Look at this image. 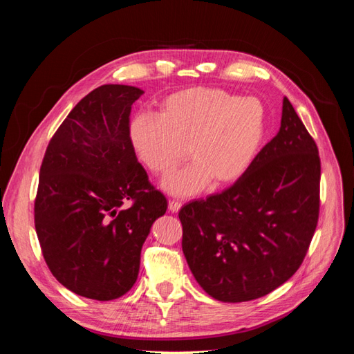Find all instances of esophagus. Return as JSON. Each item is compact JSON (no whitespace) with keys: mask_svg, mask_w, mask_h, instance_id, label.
Listing matches in <instances>:
<instances>
[{"mask_svg":"<svg viewBox=\"0 0 354 354\" xmlns=\"http://www.w3.org/2000/svg\"><path fill=\"white\" fill-rule=\"evenodd\" d=\"M180 208H181V202H178V201H169L168 202V211L169 212L176 214V212L180 211Z\"/></svg>","mask_w":354,"mask_h":354,"instance_id":"esophagus-1","label":"esophagus"}]
</instances>
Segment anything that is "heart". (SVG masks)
Masks as SVG:
<instances>
[{
    "instance_id": "heart-1",
    "label": "heart",
    "mask_w": 354,
    "mask_h": 354,
    "mask_svg": "<svg viewBox=\"0 0 354 354\" xmlns=\"http://www.w3.org/2000/svg\"><path fill=\"white\" fill-rule=\"evenodd\" d=\"M264 133L266 112L259 100L208 87L169 94L158 115H137L130 128L138 159L155 174L174 173L187 147L194 160L164 181L177 196L195 195L211 180H238L259 153Z\"/></svg>"
}]
</instances>
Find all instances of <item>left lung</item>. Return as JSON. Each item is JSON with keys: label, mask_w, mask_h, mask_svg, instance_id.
Returning a JSON list of instances; mask_svg holds the SVG:
<instances>
[{"label": "left lung", "mask_w": 354, "mask_h": 354, "mask_svg": "<svg viewBox=\"0 0 354 354\" xmlns=\"http://www.w3.org/2000/svg\"><path fill=\"white\" fill-rule=\"evenodd\" d=\"M320 158L283 97L277 134L221 194L180 209L183 254L203 291L223 303L264 297L307 254L319 218Z\"/></svg>", "instance_id": "obj_1"}]
</instances>
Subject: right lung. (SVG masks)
I'll return each mask as SVG.
<instances>
[{
  "instance_id": "obj_1",
  "label": "right lung",
  "mask_w": 354,
  "mask_h": 354,
  "mask_svg": "<svg viewBox=\"0 0 354 354\" xmlns=\"http://www.w3.org/2000/svg\"><path fill=\"white\" fill-rule=\"evenodd\" d=\"M142 94L108 84L85 95L53 136L39 169L34 212L44 260L69 291L99 301L133 288L142 246L168 207L131 143V106Z\"/></svg>"
}]
</instances>
